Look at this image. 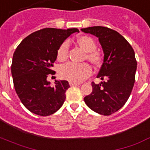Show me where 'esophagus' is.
Masks as SVG:
<instances>
[{
    "mask_svg": "<svg viewBox=\"0 0 150 150\" xmlns=\"http://www.w3.org/2000/svg\"><path fill=\"white\" fill-rule=\"evenodd\" d=\"M69 85L70 86H79V83H76V82H69Z\"/></svg>",
    "mask_w": 150,
    "mask_h": 150,
    "instance_id": "34e87169",
    "label": "esophagus"
}]
</instances>
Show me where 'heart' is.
Returning a JSON list of instances; mask_svg holds the SVG:
<instances>
[{
	"mask_svg": "<svg viewBox=\"0 0 150 150\" xmlns=\"http://www.w3.org/2000/svg\"><path fill=\"white\" fill-rule=\"evenodd\" d=\"M77 42L80 47L86 52V58L92 64L98 65L102 61L101 52L96 48V43L92 37L82 35L77 38ZM69 43L68 41H64L57 51V58L60 62H64L69 56ZM92 74V68L87 63L69 62L61 66L59 75L62 79L71 82H81Z\"/></svg>",
	"mask_w": 150,
	"mask_h": 150,
	"instance_id": "b5f03b06",
	"label": "heart"
}]
</instances>
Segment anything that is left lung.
Masks as SVG:
<instances>
[{
    "instance_id": "8db88e82",
    "label": "left lung",
    "mask_w": 150,
    "mask_h": 150,
    "mask_svg": "<svg viewBox=\"0 0 150 150\" xmlns=\"http://www.w3.org/2000/svg\"><path fill=\"white\" fill-rule=\"evenodd\" d=\"M81 30L98 38L104 52L103 64L97 78L105 81L98 85L92 81V92L84 101L96 112L112 115L127 102L134 86L137 65L134 50L123 36L106 27Z\"/></svg>"
}]
</instances>
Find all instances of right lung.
Returning <instances> with one entry per match:
<instances>
[{
  "label": "right lung",
  "mask_w": 150,
  "mask_h": 150,
  "mask_svg": "<svg viewBox=\"0 0 150 150\" xmlns=\"http://www.w3.org/2000/svg\"><path fill=\"white\" fill-rule=\"evenodd\" d=\"M74 32L79 29H41L25 38L14 52L11 75L16 93L25 108L36 115H52L65 100L69 81H55L51 86L47 78L55 73L52 69L58 47Z\"/></svg>",
  "instance_id": "obj_1"
}]
</instances>
